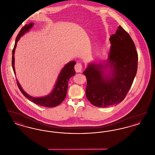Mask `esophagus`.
<instances>
[{"instance_id": "34e87169", "label": "esophagus", "mask_w": 155, "mask_h": 155, "mask_svg": "<svg viewBox=\"0 0 155 155\" xmlns=\"http://www.w3.org/2000/svg\"><path fill=\"white\" fill-rule=\"evenodd\" d=\"M75 70L77 73H81L82 70V65L81 63H77L75 66Z\"/></svg>"}]
</instances>
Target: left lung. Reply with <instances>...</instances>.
<instances>
[{
  "instance_id": "obj_1",
  "label": "left lung",
  "mask_w": 155,
  "mask_h": 155,
  "mask_svg": "<svg viewBox=\"0 0 155 155\" xmlns=\"http://www.w3.org/2000/svg\"><path fill=\"white\" fill-rule=\"evenodd\" d=\"M109 40L110 49L105 64L90 63L83 72L87 81L86 96L99 107L122 102L137 72L138 53L128 33L120 25Z\"/></svg>"
}]
</instances>
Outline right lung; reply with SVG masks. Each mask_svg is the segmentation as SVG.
I'll use <instances>...</instances> for the list:
<instances>
[{
    "label": "right lung",
    "mask_w": 155,
    "mask_h": 155,
    "mask_svg": "<svg viewBox=\"0 0 155 155\" xmlns=\"http://www.w3.org/2000/svg\"><path fill=\"white\" fill-rule=\"evenodd\" d=\"M34 23H30L29 24H26L24 27H23L21 30L19 32L17 37L15 39V46L13 49L12 52V67L14 73L15 74V49L17 46V42L18 41L20 38L22 37V35L28 32L30 28L32 27ZM75 62L74 61H72L66 64L64 67L61 70L59 74L58 80L56 82L54 87L51 93L49 94L47 96L44 97H35L30 96L27 94L23 89H22L21 85L17 80V84L20 89V91L21 92L24 96L27 97L28 100L34 103H36L37 104L43 106L48 107H53L61 103L65 97L66 96L67 90L68 88V82L69 79L74 76L75 72L74 70V66L75 64Z\"/></svg>",
    "instance_id": "1"
}]
</instances>
